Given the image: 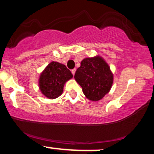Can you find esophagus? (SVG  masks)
<instances>
[{"label":"esophagus","instance_id":"1","mask_svg":"<svg viewBox=\"0 0 154 154\" xmlns=\"http://www.w3.org/2000/svg\"><path fill=\"white\" fill-rule=\"evenodd\" d=\"M75 72H76V69H72V75H75Z\"/></svg>","mask_w":154,"mask_h":154}]
</instances>
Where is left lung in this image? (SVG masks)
Returning a JSON list of instances; mask_svg holds the SVG:
<instances>
[{
  "label": "left lung",
  "mask_w": 154,
  "mask_h": 154,
  "mask_svg": "<svg viewBox=\"0 0 154 154\" xmlns=\"http://www.w3.org/2000/svg\"><path fill=\"white\" fill-rule=\"evenodd\" d=\"M75 79L88 99L101 100L110 91L114 75L106 61L100 56L85 58L76 71Z\"/></svg>",
  "instance_id": "8db88e82"
}]
</instances>
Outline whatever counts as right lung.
<instances>
[{
  "label": "right lung",
  "mask_w": 154,
  "mask_h": 154,
  "mask_svg": "<svg viewBox=\"0 0 154 154\" xmlns=\"http://www.w3.org/2000/svg\"><path fill=\"white\" fill-rule=\"evenodd\" d=\"M72 77V72L65 65L52 61L40 73L39 88L46 98L54 99L62 94L65 83Z\"/></svg>",
  "instance_id": "right-lung-1"
}]
</instances>
